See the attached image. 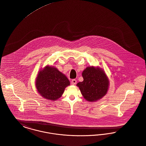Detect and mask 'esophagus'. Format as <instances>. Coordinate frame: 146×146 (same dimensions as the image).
I'll return each mask as SVG.
<instances>
[{"instance_id": "34e87169", "label": "esophagus", "mask_w": 146, "mask_h": 146, "mask_svg": "<svg viewBox=\"0 0 146 146\" xmlns=\"http://www.w3.org/2000/svg\"><path fill=\"white\" fill-rule=\"evenodd\" d=\"M71 84L72 85H76L77 84V80L76 79H72L71 81Z\"/></svg>"}]
</instances>
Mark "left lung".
Segmentation results:
<instances>
[{"label": "left lung", "mask_w": 146, "mask_h": 146, "mask_svg": "<svg viewBox=\"0 0 146 146\" xmlns=\"http://www.w3.org/2000/svg\"><path fill=\"white\" fill-rule=\"evenodd\" d=\"M83 81L77 86L86 100L94 102L106 94L109 88V80L103 70L89 67L83 72Z\"/></svg>", "instance_id": "obj_1"}]
</instances>
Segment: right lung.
<instances>
[{"mask_svg":"<svg viewBox=\"0 0 146 146\" xmlns=\"http://www.w3.org/2000/svg\"><path fill=\"white\" fill-rule=\"evenodd\" d=\"M70 85L68 79L58 69L46 67L37 75L36 86L37 91L44 98L56 100L63 93L66 87Z\"/></svg>","mask_w":146,"mask_h":146,"instance_id":"add662e5","label":"right lung"}]
</instances>
